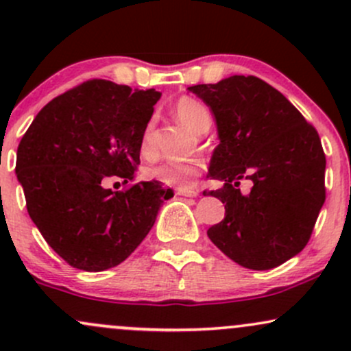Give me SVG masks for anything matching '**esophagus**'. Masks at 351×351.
<instances>
[{
    "mask_svg": "<svg viewBox=\"0 0 351 351\" xmlns=\"http://www.w3.org/2000/svg\"><path fill=\"white\" fill-rule=\"evenodd\" d=\"M176 195L189 196V198H193V196H198V189H195V188H178V189H176Z\"/></svg>",
    "mask_w": 351,
    "mask_h": 351,
    "instance_id": "34e87169",
    "label": "esophagus"
}]
</instances>
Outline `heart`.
Here are the masks:
<instances>
[{
  "label": "heart",
  "instance_id": "obj_1",
  "mask_svg": "<svg viewBox=\"0 0 351 351\" xmlns=\"http://www.w3.org/2000/svg\"><path fill=\"white\" fill-rule=\"evenodd\" d=\"M173 114L181 123H184L191 130L204 134L211 125V115L208 108L199 100L183 95L173 106ZM140 153L145 158H152L155 155V143H153V123L145 127L142 140H140ZM203 171V165L198 160H184V162H163L145 168V178L158 181L165 186L191 188L195 181Z\"/></svg>",
  "mask_w": 351,
  "mask_h": 351
}]
</instances>
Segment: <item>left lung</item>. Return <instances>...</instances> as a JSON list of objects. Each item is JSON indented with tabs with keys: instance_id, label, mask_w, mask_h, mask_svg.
<instances>
[{
	"instance_id": "8db88e82",
	"label": "left lung",
	"mask_w": 351,
	"mask_h": 351,
	"mask_svg": "<svg viewBox=\"0 0 351 351\" xmlns=\"http://www.w3.org/2000/svg\"><path fill=\"white\" fill-rule=\"evenodd\" d=\"M189 90L211 107L219 135L208 176L224 186L208 195L223 201L226 216L208 229L209 239L243 267L284 264L307 245L325 203V153L315 127L254 75ZM244 179L253 184L245 195L239 189Z\"/></svg>"
}]
</instances>
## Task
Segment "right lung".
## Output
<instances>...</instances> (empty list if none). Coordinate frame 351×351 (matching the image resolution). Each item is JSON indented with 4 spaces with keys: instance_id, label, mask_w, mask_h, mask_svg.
<instances>
[{
    "instance_id": "obj_1",
    "label": "right lung",
    "mask_w": 351,
    "mask_h": 351,
    "mask_svg": "<svg viewBox=\"0 0 351 351\" xmlns=\"http://www.w3.org/2000/svg\"><path fill=\"white\" fill-rule=\"evenodd\" d=\"M160 99L104 79L69 88L41 108L23 135L16 175L46 243L72 267L100 272L138 247L173 191L138 181L123 191L104 184L135 178L140 140Z\"/></svg>"
}]
</instances>
